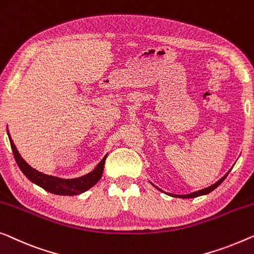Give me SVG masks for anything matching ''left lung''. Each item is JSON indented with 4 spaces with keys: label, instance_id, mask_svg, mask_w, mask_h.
I'll use <instances>...</instances> for the list:
<instances>
[{
    "label": "left lung",
    "instance_id": "left-lung-1",
    "mask_svg": "<svg viewBox=\"0 0 254 254\" xmlns=\"http://www.w3.org/2000/svg\"><path fill=\"white\" fill-rule=\"evenodd\" d=\"M230 170H231V168H230ZM229 172H230V171H229ZM229 172H227V173H226V175H223L222 178L219 180V181H216V182L214 183V185L209 186V187H207V188H205V189H201V190L194 191V192H191V193H188V194H174V193H170V192H165V191H163V190H161V189L158 188V187L154 186L152 182H150V183H151V185L154 187V188H157L158 190L161 191V192L166 193V194H168V196H171V197H178V198H194V197H199V196H203V194H207V193L211 192V191L214 190V189L216 188V187H219L220 185H221V183L223 182V180H225V179L227 178V175L229 174Z\"/></svg>",
    "mask_w": 254,
    "mask_h": 254
}]
</instances>
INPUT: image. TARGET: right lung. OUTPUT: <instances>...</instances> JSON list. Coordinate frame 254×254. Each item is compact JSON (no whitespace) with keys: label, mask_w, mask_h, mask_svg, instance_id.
<instances>
[{"label":"right lung","mask_w":254,"mask_h":254,"mask_svg":"<svg viewBox=\"0 0 254 254\" xmlns=\"http://www.w3.org/2000/svg\"><path fill=\"white\" fill-rule=\"evenodd\" d=\"M8 136L14 159H16V163L18 166H19L21 172L24 173V175L26 176L29 181L35 183L36 186L41 187L42 189H45L48 192L60 194V196H75V194H80L84 192V191H87L88 189H90L91 187L96 185L102 178L105 159L108 154H106L100 163H98L97 166L90 173H88V174L75 179H62L57 178V176L43 174V173L36 171L33 167L29 166L26 161L23 159V157L20 156V153L18 152L9 131Z\"/></svg>","instance_id":"right-lung-1"}]
</instances>
